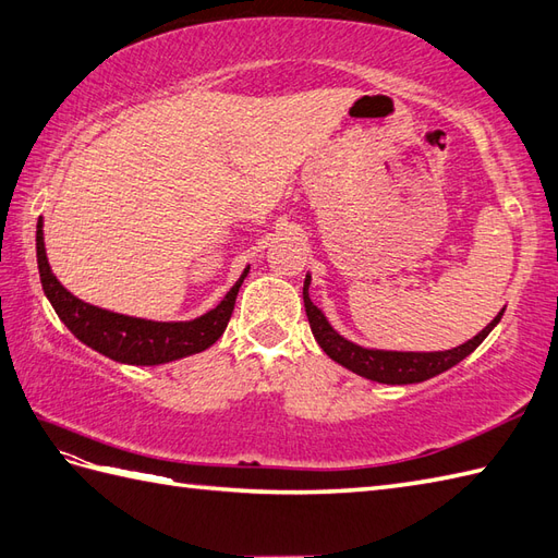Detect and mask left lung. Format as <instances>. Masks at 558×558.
<instances>
[{
  "mask_svg": "<svg viewBox=\"0 0 558 558\" xmlns=\"http://www.w3.org/2000/svg\"><path fill=\"white\" fill-rule=\"evenodd\" d=\"M310 283L312 277L310 271L305 275L303 283V303L307 312V322L312 336L319 343V348L329 355L333 362H338L352 374L369 378L376 384H388V386H407V384H421L428 381V378L438 376L447 369H452L471 352L478 348L487 333H490L499 324L501 315H505V307L499 310V315L485 326L483 331L469 338L466 343H461L450 350H433V352H412V350H381V348H364L360 343L348 341L345 336L338 333L331 322L326 319L324 312L310 301Z\"/></svg>",
  "mask_w": 558,
  "mask_h": 558,
  "instance_id": "left-lung-1",
  "label": "left lung"
}]
</instances>
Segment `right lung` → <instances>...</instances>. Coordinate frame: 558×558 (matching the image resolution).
Instances as JSON below:
<instances>
[{
    "instance_id": "right-lung-1",
    "label": "right lung",
    "mask_w": 558,
    "mask_h": 558,
    "mask_svg": "<svg viewBox=\"0 0 558 558\" xmlns=\"http://www.w3.org/2000/svg\"><path fill=\"white\" fill-rule=\"evenodd\" d=\"M45 222L43 217L37 220V267H39V281L51 307L57 310L59 319L68 326L77 341H83L87 348L101 352L108 360H116L120 364H137V366H151V364H166L182 360L196 352L208 350L217 338L227 329L229 317L234 312V303L243 279L248 277L246 267L241 277L227 295L217 303L206 315L189 322H154L142 317H128L118 315L111 310H101L97 305H89L80 301L77 295L68 291L63 283L53 275L47 248H45Z\"/></svg>"
}]
</instances>
